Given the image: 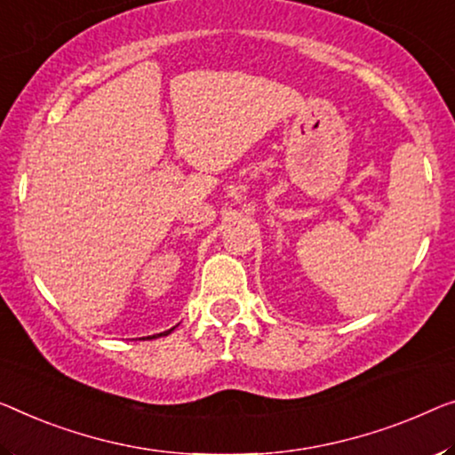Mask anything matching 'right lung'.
Here are the masks:
<instances>
[{
    "instance_id": "obj_1",
    "label": "right lung",
    "mask_w": 455,
    "mask_h": 455,
    "mask_svg": "<svg viewBox=\"0 0 455 455\" xmlns=\"http://www.w3.org/2000/svg\"><path fill=\"white\" fill-rule=\"evenodd\" d=\"M167 333H169V331H167ZM167 333H165V335H167ZM159 335H163V333H159Z\"/></svg>"
}]
</instances>
